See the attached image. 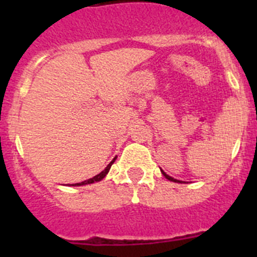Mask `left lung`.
<instances>
[{
    "mask_svg": "<svg viewBox=\"0 0 257 257\" xmlns=\"http://www.w3.org/2000/svg\"><path fill=\"white\" fill-rule=\"evenodd\" d=\"M161 172H162V174H163V176H165V178L167 179V180H170V181H174V183H183V181L178 180V179H174V178H171V176H169V175L166 174L165 171H162V170H161Z\"/></svg>",
    "mask_w": 257,
    "mask_h": 257,
    "instance_id": "obj_1",
    "label": "left lung"
}]
</instances>
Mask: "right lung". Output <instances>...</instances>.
<instances>
[{
  "instance_id": "obj_1",
  "label": "right lung",
  "mask_w": 257,
  "mask_h": 257,
  "mask_svg": "<svg viewBox=\"0 0 257 257\" xmlns=\"http://www.w3.org/2000/svg\"><path fill=\"white\" fill-rule=\"evenodd\" d=\"M115 158H117V157H115ZM115 158H113V160H112V162L109 163V165L106 166L105 169H104L103 171L100 172V174H97L96 176H94V178H91V179H88V180H85V181H82V183H76V184H72V185H73V187H81V185H86V184H92V183H96V181H100V180H103V179L105 178V176H106V174H108V172H109V170H110V167H112V165H113V163H114Z\"/></svg>"
}]
</instances>
